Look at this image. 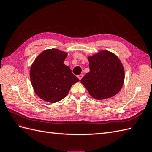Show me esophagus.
<instances>
[{
  "label": "esophagus",
  "instance_id": "obj_1",
  "mask_svg": "<svg viewBox=\"0 0 152 152\" xmlns=\"http://www.w3.org/2000/svg\"><path fill=\"white\" fill-rule=\"evenodd\" d=\"M77 77L79 78V79L80 80H81V79H82V78L83 77V75H82V74H80V75H79L77 76Z\"/></svg>",
  "mask_w": 152,
  "mask_h": 152
}]
</instances>
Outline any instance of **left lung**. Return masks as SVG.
I'll use <instances>...</instances> for the list:
<instances>
[{"label":"left lung","mask_w":152,"mask_h":152,"mask_svg":"<svg viewBox=\"0 0 152 152\" xmlns=\"http://www.w3.org/2000/svg\"><path fill=\"white\" fill-rule=\"evenodd\" d=\"M89 73L81 79L82 84L93 98L103 99L117 94L122 88L124 70L118 57L102 50L89 57Z\"/></svg>","instance_id":"obj_1"}]
</instances>
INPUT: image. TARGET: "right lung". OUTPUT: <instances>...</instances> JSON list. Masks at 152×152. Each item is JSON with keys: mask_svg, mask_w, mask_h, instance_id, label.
<instances>
[{"mask_svg": "<svg viewBox=\"0 0 152 152\" xmlns=\"http://www.w3.org/2000/svg\"><path fill=\"white\" fill-rule=\"evenodd\" d=\"M67 54L56 49L45 50L37 57L30 69V80L39 97L56 103L68 95L79 79L63 63Z\"/></svg>", "mask_w": 152, "mask_h": 152, "instance_id": "add662e5", "label": "right lung"}]
</instances>
